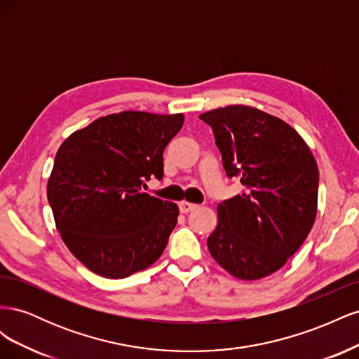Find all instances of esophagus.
<instances>
[{
  "instance_id": "esophagus-1",
  "label": "esophagus",
  "mask_w": 359,
  "mask_h": 359,
  "mask_svg": "<svg viewBox=\"0 0 359 359\" xmlns=\"http://www.w3.org/2000/svg\"><path fill=\"white\" fill-rule=\"evenodd\" d=\"M198 205L196 203H190V202H180V211L182 214H189L190 211L196 210Z\"/></svg>"
}]
</instances>
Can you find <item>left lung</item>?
<instances>
[{"label": "left lung", "instance_id": "1", "mask_svg": "<svg viewBox=\"0 0 359 359\" xmlns=\"http://www.w3.org/2000/svg\"><path fill=\"white\" fill-rule=\"evenodd\" d=\"M199 118L212 127L227 177L244 186L217 206L210 253L236 278H264L297 253L316 220V158L295 128L257 107L229 104Z\"/></svg>", "mask_w": 359, "mask_h": 359}]
</instances>
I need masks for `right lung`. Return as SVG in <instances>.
<instances>
[{
	"instance_id": "right-lung-1",
	"label": "right lung",
	"mask_w": 359,
	"mask_h": 359,
	"mask_svg": "<svg viewBox=\"0 0 359 359\" xmlns=\"http://www.w3.org/2000/svg\"><path fill=\"white\" fill-rule=\"evenodd\" d=\"M182 124V114H111L57 151L48 201L64 244L94 274L126 278L165 252L180 210L142 186L163 177V151Z\"/></svg>"
}]
</instances>
